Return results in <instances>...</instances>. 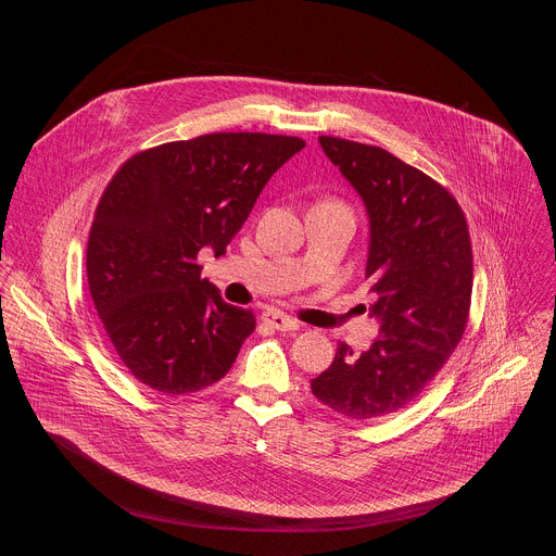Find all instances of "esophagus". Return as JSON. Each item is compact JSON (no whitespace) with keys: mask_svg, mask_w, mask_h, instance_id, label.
<instances>
[{"mask_svg":"<svg viewBox=\"0 0 556 556\" xmlns=\"http://www.w3.org/2000/svg\"><path fill=\"white\" fill-rule=\"evenodd\" d=\"M262 321L279 332H294L299 330V324L294 319H290V316H286L283 312H277V309H266L262 314Z\"/></svg>","mask_w":556,"mask_h":556,"instance_id":"esophagus-1","label":"esophagus"}]
</instances>
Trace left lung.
<instances>
[{
    "mask_svg": "<svg viewBox=\"0 0 556 556\" xmlns=\"http://www.w3.org/2000/svg\"><path fill=\"white\" fill-rule=\"evenodd\" d=\"M332 165L369 215L367 279L380 337L354 354L339 343L312 393L350 420L401 412L438 376L462 341L472 292V249L457 200L393 153L319 136Z\"/></svg>",
    "mask_w": 556,
    "mask_h": 556,
    "instance_id": "1",
    "label": "left lung"
}]
</instances>
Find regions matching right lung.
Returning <instances> with one entry per match:
<instances>
[{"mask_svg":"<svg viewBox=\"0 0 556 556\" xmlns=\"http://www.w3.org/2000/svg\"><path fill=\"white\" fill-rule=\"evenodd\" d=\"M296 136L222 131L131 155L105 187L88 240V283L103 328L142 384L193 393L224 378L255 330L251 309L200 277L251 215Z\"/></svg>","mask_w":556,"mask_h":556,"instance_id":"right-lung-1","label":"right lung"}]
</instances>
